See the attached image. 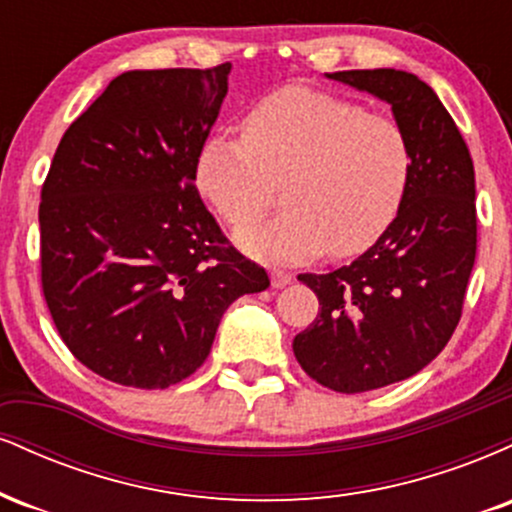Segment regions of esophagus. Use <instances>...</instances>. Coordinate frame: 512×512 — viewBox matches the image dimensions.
Listing matches in <instances>:
<instances>
[{"label":"esophagus","mask_w":512,"mask_h":512,"mask_svg":"<svg viewBox=\"0 0 512 512\" xmlns=\"http://www.w3.org/2000/svg\"><path fill=\"white\" fill-rule=\"evenodd\" d=\"M293 281V274L284 272V269H272V286L274 289H284Z\"/></svg>","instance_id":"1"}]
</instances>
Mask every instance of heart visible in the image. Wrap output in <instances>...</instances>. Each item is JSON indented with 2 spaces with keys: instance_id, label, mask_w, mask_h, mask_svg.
<instances>
[{
  "instance_id": "1",
  "label": "heart",
  "mask_w": 512,
  "mask_h": 512,
  "mask_svg": "<svg viewBox=\"0 0 512 512\" xmlns=\"http://www.w3.org/2000/svg\"><path fill=\"white\" fill-rule=\"evenodd\" d=\"M240 132L211 134L197 154L195 180L236 231L260 221L284 187L289 209L238 236L257 260L296 262L325 250L358 255L397 216L411 149L392 117L293 86L252 105Z\"/></svg>"
}]
</instances>
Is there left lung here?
I'll return each mask as SVG.
<instances>
[{
    "label": "left lung",
    "instance_id": "left-lung-1",
    "mask_svg": "<svg viewBox=\"0 0 512 512\" xmlns=\"http://www.w3.org/2000/svg\"><path fill=\"white\" fill-rule=\"evenodd\" d=\"M327 76L390 103L411 149L402 204L375 245L334 272L298 274L322 308L293 354L315 383L356 395L411 378L450 342L477 257V190L460 129L419 76Z\"/></svg>",
    "mask_w": 512,
    "mask_h": 512
}]
</instances>
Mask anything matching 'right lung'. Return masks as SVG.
Listing matches in <instances>:
<instances>
[{
  "instance_id": "add662e5",
  "label": "right lung",
  "mask_w": 512,
  "mask_h": 512,
  "mask_svg": "<svg viewBox=\"0 0 512 512\" xmlns=\"http://www.w3.org/2000/svg\"><path fill=\"white\" fill-rule=\"evenodd\" d=\"M231 62L115 76L64 132L40 192V284L67 349L110 383L163 390L207 361L223 313L269 276L195 185Z\"/></svg>"
}]
</instances>
